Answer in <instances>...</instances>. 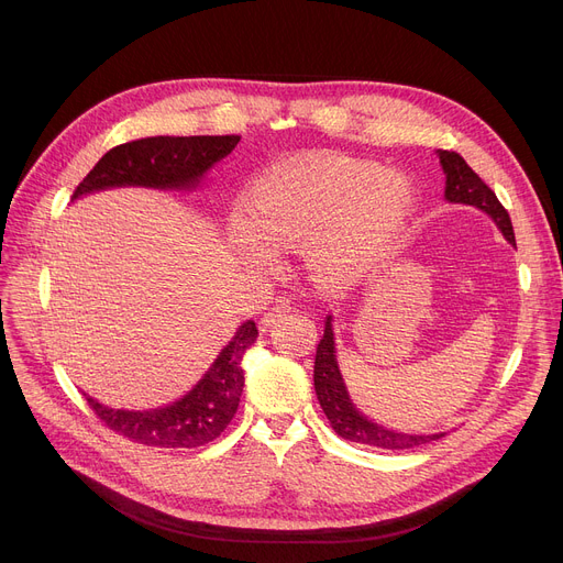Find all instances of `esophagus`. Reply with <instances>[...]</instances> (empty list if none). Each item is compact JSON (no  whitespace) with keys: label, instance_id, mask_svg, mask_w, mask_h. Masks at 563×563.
I'll return each instance as SVG.
<instances>
[{"label":"esophagus","instance_id":"esophagus-1","mask_svg":"<svg viewBox=\"0 0 563 563\" xmlns=\"http://www.w3.org/2000/svg\"><path fill=\"white\" fill-rule=\"evenodd\" d=\"M291 312V306H289V301L287 299H278L276 301V306L266 312V314H262V319H260V331L262 333H266L269 331L274 323L280 319V317H285V314H289Z\"/></svg>","mask_w":563,"mask_h":563}]
</instances>
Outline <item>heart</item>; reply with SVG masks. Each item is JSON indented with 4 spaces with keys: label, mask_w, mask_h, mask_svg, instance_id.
Masks as SVG:
<instances>
[{
    "label": "heart",
    "mask_w": 563,
    "mask_h": 563,
    "mask_svg": "<svg viewBox=\"0 0 563 563\" xmlns=\"http://www.w3.org/2000/svg\"><path fill=\"white\" fill-rule=\"evenodd\" d=\"M418 191L404 173L353 157H319L264 175L251 202L228 212V246L242 264L269 269L280 246L306 249L319 283L363 278L416 214Z\"/></svg>",
    "instance_id": "b5f03b06"
}]
</instances>
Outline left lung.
Returning <instances> with one entry per match:
<instances>
[{
	"label": "left lung",
	"mask_w": 563,
	"mask_h": 563,
	"mask_svg": "<svg viewBox=\"0 0 563 563\" xmlns=\"http://www.w3.org/2000/svg\"><path fill=\"white\" fill-rule=\"evenodd\" d=\"M442 173H445V200L456 205H472L488 214L497 230L505 234V240L516 246V234L509 219V212L501 207L497 196L490 191V187L482 180V177L472 170L465 159L450 151H435ZM314 393L319 399V406L327 412V418L333 427V431L351 442H361V445H372L380 450H412L420 448L424 442L438 440L445 435L440 433H404L397 429H388L383 424H376L369 420L356 404L351 401L346 383L342 378L340 365H338V351H335V333H333V314L323 321V338L317 344L314 356Z\"/></svg>",
	"instance_id": "obj_1"
}]
</instances>
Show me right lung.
Segmentation results:
<instances>
[{"label": "right lung", "mask_w": 563, "mask_h": 563, "mask_svg": "<svg viewBox=\"0 0 563 563\" xmlns=\"http://www.w3.org/2000/svg\"><path fill=\"white\" fill-rule=\"evenodd\" d=\"M242 136H147L115 145L93 166L73 194V200L88 194L121 187L155 191H196L205 175L225 159ZM257 338L253 319L234 331L196 386L166 406L128 410L111 408L88 397L98 418L113 431L147 448H200L221 435L234 418L244 390L242 361Z\"/></svg>", "instance_id": "right-lung-1"}]
</instances>
